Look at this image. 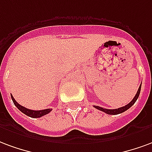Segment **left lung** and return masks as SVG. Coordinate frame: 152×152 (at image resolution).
<instances>
[{
  "mask_svg": "<svg viewBox=\"0 0 152 152\" xmlns=\"http://www.w3.org/2000/svg\"><path fill=\"white\" fill-rule=\"evenodd\" d=\"M141 85H142V83L140 84V86L138 87V91H137V94L135 95V96L134 97V99L131 100V101L129 102L128 104H126V106H124V107H121L119 108H116V109H108V108H101V107H99V106H94L95 108H97V109H99L100 111L104 112L105 113L108 114V115H117V114H120L121 113H124L125 111H126L127 109H129L131 106H132L134 104L136 100L138 99V96H139V94H140V91H141Z\"/></svg>",
  "mask_w": 152,
  "mask_h": 152,
  "instance_id": "left-lung-1",
  "label": "left lung"
}]
</instances>
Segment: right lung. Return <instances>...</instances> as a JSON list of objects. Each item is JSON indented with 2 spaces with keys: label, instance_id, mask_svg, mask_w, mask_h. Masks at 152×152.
<instances>
[{
  "label": "right lung",
  "instance_id": "1",
  "mask_svg": "<svg viewBox=\"0 0 152 152\" xmlns=\"http://www.w3.org/2000/svg\"><path fill=\"white\" fill-rule=\"evenodd\" d=\"M11 98H12V100L14 102V105H15L23 113L26 114V116H28V117H33V118H38V117H43L44 115L49 113L52 111V109H50V108H47V109H44V110H31V109H28V108H25V107L22 106V105H20L14 99V98L13 97L12 95H11Z\"/></svg>",
  "mask_w": 152,
  "mask_h": 152
}]
</instances>
